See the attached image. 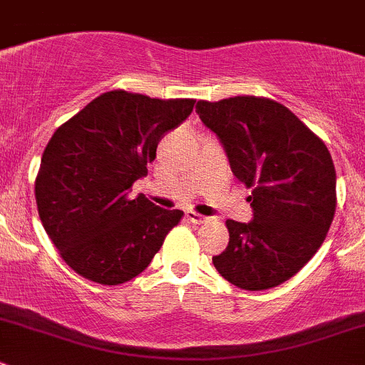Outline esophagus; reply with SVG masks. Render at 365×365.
Segmentation results:
<instances>
[{
    "label": "esophagus",
    "instance_id": "obj_1",
    "mask_svg": "<svg viewBox=\"0 0 365 365\" xmlns=\"http://www.w3.org/2000/svg\"><path fill=\"white\" fill-rule=\"evenodd\" d=\"M185 217L187 221L194 222V225H205V222H208V217H205V215L201 214H196V212H187Z\"/></svg>",
    "mask_w": 365,
    "mask_h": 365
}]
</instances>
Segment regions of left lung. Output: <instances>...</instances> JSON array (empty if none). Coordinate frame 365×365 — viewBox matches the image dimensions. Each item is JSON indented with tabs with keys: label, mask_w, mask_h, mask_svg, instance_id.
<instances>
[{
	"label": "left lung",
	"mask_w": 365,
	"mask_h": 365,
	"mask_svg": "<svg viewBox=\"0 0 365 365\" xmlns=\"http://www.w3.org/2000/svg\"><path fill=\"white\" fill-rule=\"evenodd\" d=\"M196 112L225 146L233 175L251 189L253 207V221H226L230 242L212 262L244 291L277 287L316 255L334 221L337 180L330 151L269 98L201 100Z\"/></svg>",
	"instance_id": "8db88e82"
}]
</instances>
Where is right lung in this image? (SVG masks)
<instances>
[{
  "instance_id": "add662e5",
  "label": "right lung",
  "mask_w": 365,
  "mask_h": 365,
  "mask_svg": "<svg viewBox=\"0 0 365 365\" xmlns=\"http://www.w3.org/2000/svg\"><path fill=\"white\" fill-rule=\"evenodd\" d=\"M194 100L110 91L56 128L35 178L38 217L80 277L119 285L144 271L183 217L130 196L157 146L192 112Z\"/></svg>"
}]
</instances>
